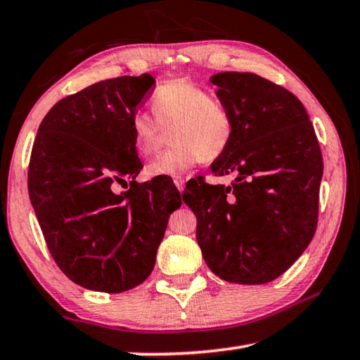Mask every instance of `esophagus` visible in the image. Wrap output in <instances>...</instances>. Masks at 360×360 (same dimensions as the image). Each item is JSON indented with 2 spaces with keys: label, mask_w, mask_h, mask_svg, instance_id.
Here are the masks:
<instances>
[{
  "label": "esophagus",
  "mask_w": 360,
  "mask_h": 360,
  "mask_svg": "<svg viewBox=\"0 0 360 360\" xmlns=\"http://www.w3.org/2000/svg\"><path fill=\"white\" fill-rule=\"evenodd\" d=\"M184 184H186V182H184V178H174V186L178 187V191H179V192L184 191Z\"/></svg>",
  "instance_id": "1"
}]
</instances>
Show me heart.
I'll return each mask as SVG.
<instances>
[{
    "instance_id": "heart-1",
    "label": "heart",
    "mask_w": 360,
    "mask_h": 360,
    "mask_svg": "<svg viewBox=\"0 0 360 360\" xmlns=\"http://www.w3.org/2000/svg\"><path fill=\"white\" fill-rule=\"evenodd\" d=\"M154 117L133 114L130 122L133 148L139 155L154 154L163 129L173 127L172 149L152 160L146 173L150 178H181L202 160H216L231 143L233 115L208 90L188 79H174L155 89L150 98Z\"/></svg>"
}]
</instances>
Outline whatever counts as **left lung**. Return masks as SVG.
Returning a JSON list of instances; mask_svg holds the SVG:
<instances>
[{"label":"left lung","instance_id":"obj_1","mask_svg":"<svg viewBox=\"0 0 360 360\" xmlns=\"http://www.w3.org/2000/svg\"><path fill=\"white\" fill-rule=\"evenodd\" d=\"M235 131L212 174L230 186L193 181L182 200L197 217V241L224 281L265 284L281 276L311 243L318 225L321 148L294 94L252 72L211 76Z\"/></svg>","mask_w":360,"mask_h":360}]
</instances>
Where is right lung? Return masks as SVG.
Wrapping results in <instances>:
<instances>
[{"label": "right lung", "instance_id": "1", "mask_svg": "<svg viewBox=\"0 0 360 360\" xmlns=\"http://www.w3.org/2000/svg\"><path fill=\"white\" fill-rule=\"evenodd\" d=\"M150 75L89 85L42 119L28 168V193L53 260L81 288L119 294L155 265L181 193L167 178L138 184L143 168L130 122L154 87ZM131 181L125 193L114 181Z\"/></svg>", "mask_w": 360, "mask_h": 360}]
</instances>
